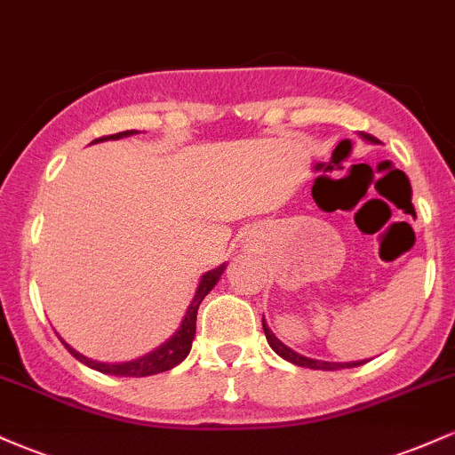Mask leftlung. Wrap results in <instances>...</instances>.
I'll use <instances>...</instances> for the list:
<instances>
[{
	"label": "left lung",
	"instance_id": "1",
	"mask_svg": "<svg viewBox=\"0 0 455 455\" xmlns=\"http://www.w3.org/2000/svg\"><path fill=\"white\" fill-rule=\"evenodd\" d=\"M362 139L370 140V143H380L379 139H374L372 134H365L362 132ZM263 331H265V338H267L269 347L274 348L275 353L280 355L282 359H286V362L295 363V365H301V368H312V370H340V368H355V365H362L365 362H351V363H336V362H321V359H310V357H304V355L295 353L293 348H289L286 344H282L278 338L271 333V329L267 327V323H265L263 318Z\"/></svg>",
	"mask_w": 455,
	"mask_h": 455
}]
</instances>
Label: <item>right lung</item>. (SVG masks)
Listing matches in <instances>:
<instances>
[{
  "instance_id": "add662e5",
  "label": "right lung",
  "mask_w": 455,
  "mask_h": 455,
  "mask_svg": "<svg viewBox=\"0 0 455 455\" xmlns=\"http://www.w3.org/2000/svg\"><path fill=\"white\" fill-rule=\"evenodd\" d=\"M132 134H137V130H126V132H117V134H111V137H100L96 139L93 143H98V140H117V139H124V137H132ZM224 269H227V263H222L220 267L207 271V274H203L201 282H198L196 286V293H195V299L190 301V306H188L186 310V316L184 321H181V325L173 336L169 338L162 347L156 348V351H151L148 355H143V357L134 359V362H126V363H102V362H93V359H87L85 355L76 353L75 348L70 347V344H66L64 340V347L70 351V355H75L81 363L90 365V368L98 370V372L102 374H111V377H151V374H158V372H166V370L175 368L177 363H181L184 359L188 357V353H190L192 348V340H195V333H196V312H198V306H201V301L205 299V295L210 293V291L216 286V282L220 280V275L224 274Z\"/></svg>"
}]
</instances>
